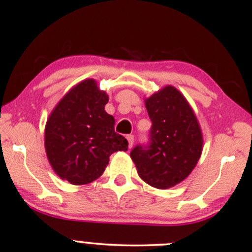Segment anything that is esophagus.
<instances>
[{"label": "esophagus", "mask_w": 252, "mask_h": 252, "mask_svg": "<svg viewBox=\"0 0 252 252\" xmlns=\"http://www.w3.org/2000/svg\"><path fill=\"white\" fill-rule=\"evenodd\" d=\"M126 139H128V143H129V149H131L133 146V141H135V138H133V135H128V136H126Z\"/></svg>", "instance_id": "34e87169"}]
</instances>
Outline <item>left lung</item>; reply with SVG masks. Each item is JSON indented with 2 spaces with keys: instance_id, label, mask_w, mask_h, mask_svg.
Segmentation results:
<instances>
[{
  "instance_id": "8db88e82",
  "label": "left lung",
  "mask_w": 252,
  "mask_h": 252,
  "mask_svg": "<svg viewBox=\"0 0 252 252\" xmlns=\"http://www.w3.org/2000/svg\"><path fill=\"white\" fill-rule=\"evenodd\" d=\"M144 102L152 122L150 144L137 145L130 157L146 184L171 189L189 176L201 157V128L189 101L173 86H165Z\"/></svg>"
}]
</instances>
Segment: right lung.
I'll use <instances>...</instances> for the list:
<instances>
[{
	"label": "right lung",
	"mask_w": 252,
	"mask_h": 252,
	"mask_svg": "<svg viewBox=\"0 0 252 252\" xmlns=\"http://www.w3.org/2000/svg\"><path fill=\"white\" fill-rule=\"evenodd\" d=\"M108 100L94 79H86L69 89L50 114L45 151L63 180L92 183L102 176L111 154L128 150V141L114 129L115 119L104 110Z\"/></svg>",
	"instance_id": "1"
}]
</instances>
